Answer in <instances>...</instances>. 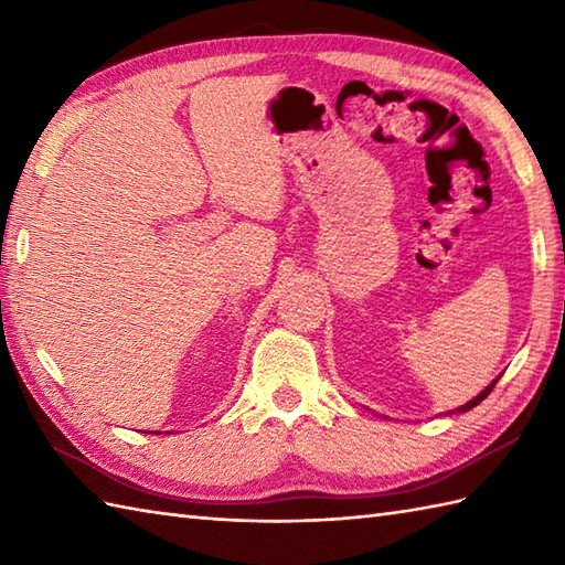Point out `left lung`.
<instances>
[{
  "label": "left lung",
  "instance_id": "obj_1",
  "mask_svg": "<svg viewBox=\"0 0 565 565\" xmlns=\"http://www.w3.org/2000/svg\"><path fill=\"white\" fill-rule=\"evenodd\" d=\"M498 379H500V376H498ZM498 379H495V381H493V383H490V386H488V388H486V391H481V393H478V395H476V398H473V401H468V403H466V405H461V407H459V413H466V411H471V407H476V405H478V403H481V401H486V398H488V393H490V391H493V388H495V383H498Z\"/></svg>",
  "mask_w": 565,
  "mask_h": 565
}]
</instances>
